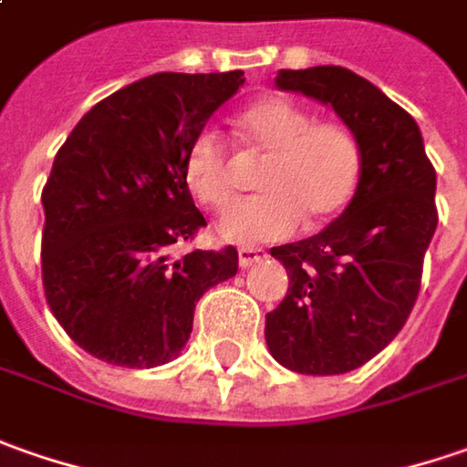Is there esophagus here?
<instances>
[{
	"instance_id": "1",
	"label": "esophagus",
	"mask_w": 467,
	"mask_h": 467,
	"mask_svg": "<svg viewBox=\"0 0 467 467\" xmlns=\"http://www.w3.org/2000/svg\"><path fill=\"white\" fill-rule=\"evenodd\" d=\"M264 258H265V250L255 248V245H245V248L237 250V261H240V265H243V268L261 264Z\"/></svg>"
}]
</instances>
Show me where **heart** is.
I'll list each match as a JSON object with an SVG mask.
<instances>
[{
	"label": "heart",
	"mask_w": 467,
	"mask_h": 467,
	"mask_svg": "<svg viewBox=\"0 0 467 467\" xmlns=\"http://www.w3.org/2000/svg\"><path fill=\"white\" fill-rule=\"evenodd\" d=\"M237 137L264 154L261 196L230 206L217 233L233 243H271L297 230L302 219L323 224L341 214L364 172L359 134L338 119H315L284 95H264L237 116ZM183 175L193 199L206 209H224L237 196L240 175L233 147L214 126H203L185 150Z\"/></svg>",
	"instance_id": "obj_1"
}]
</instances>
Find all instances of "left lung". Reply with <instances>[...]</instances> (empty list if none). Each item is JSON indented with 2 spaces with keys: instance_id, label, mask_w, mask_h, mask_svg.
<instances>
[{
  "instance_id": "left-lung-1",
  "label": "left lung",
  "mask_w": 467,
  "mask_h": 467,
  "mask_svg": "<svg viewBox=\"0 0 467 467\" xmlns=\"http://www.w3.org/2000/svg\"><path fill=\"white\" fill-rule=\"evenodd\" d=\"M282 89L328 103L362 141L357 196L307 240L271 248L289 276L265 315L271 357L299 375H341L369 362L406 326L437 230V172L409 113L344 67L282 69Z\"/></svg>"
}]
</instances>
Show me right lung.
Returning <instances> with one entry per match:
<instances>
[{
    "mask_svg": "<svg viewBox=\"0 0 467 467\" xmlns=\"http://www.w3.org/2000/svg\"><path fill=\"white\" fill-rule=\"evenodd\" d=\"M245 74L162 72L89 108L57 152L41 202L43 295L74 344L150 369L181 354L202 295L237 274V250L178 243L206 227L185 150Z\"/></svg>",
    "mask_w": 467,
    "mask_h": 467,
    "instance_id": "right-lung-1",
    "label": "right lung"
}]
</instances>
